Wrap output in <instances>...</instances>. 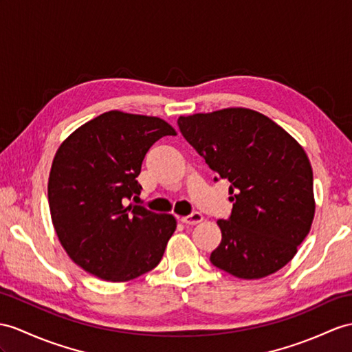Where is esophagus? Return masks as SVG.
<instances>
[{
  "mask_svg": "<svg viewBox=\"0 0 352 352\" xmlns=\"http://www.w3.org/2000/svg\"><path fill=\"white\" fill-rule=\"evenodd\" d=\"M203 219H204V218H203L201 213L194 212V213H191V215L182 217V218H181V222H184L185 226H195V224H200V222H201Z\"/></svg>",
  "mask_w": 352,
  "mask_h": 352,
  "instance_id": "1",
  "label": "esophagus"
}]
</instances>
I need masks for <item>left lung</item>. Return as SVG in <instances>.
<instances>
[{"instance_id":"8db88e82","label":"left lung","mask_w":352,"mask_h":352,"mask_svg":"<svg viewBox=\"0 0 352 352\" xmlns=\"http://www.w3.org/2000/svg\"><path fill=\"white\" fill-rule=\"evenodd\" d=\"M179 130L221 179L230 182L233 210L218 219V269L261 279L297 254L315 215L311 161L293 135L245 107L179 116Z\"/></svg>"}]
</instances>
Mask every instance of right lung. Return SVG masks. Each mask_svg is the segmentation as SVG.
Wrapping results in <instances>:
<instances>
[{
    "mask_svg": "<svg viewBox=\"0 0 352 352\" xmlns=\"http://www.w3.org/2000/svg\"><path fill=\"white\" fill-rule=\"evenodd\" d=\"M164 135H176L164 119L110 110L58 148L47 184L50 217L59 243L85 272L126 282L161 261L175 217L126 201L140 194L143 158Z\"/></svg>",
    "mask_w": 352,
    "mask_h": 352,
    "instance_id": "add662e5",
    "label": "right lung"
}]
</instances>
